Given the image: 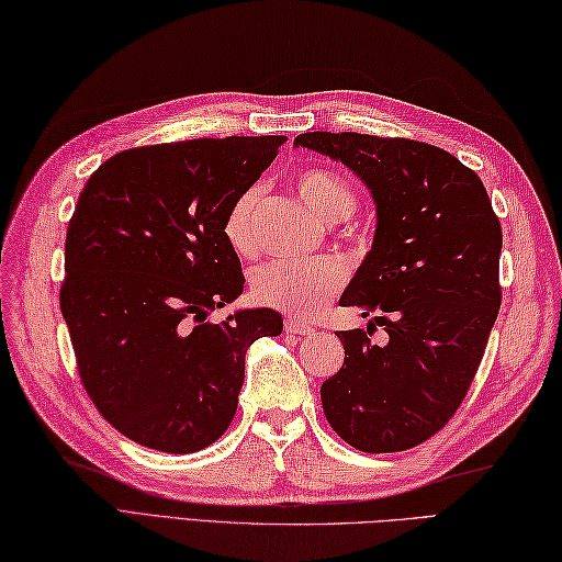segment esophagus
Returning a JSON list of instances; mask_svg holds the SVG:
<instances>
[{"label":"esophagus","mask_w":562,"mask_h":562,"mask_svg":"<svg viewBox=\"0 0 562 562\" xmlns=\"http://www.w3.org/2000/svg\"><path fill=\"white\" fill-rule=\"evenodd\" d=\"M314 328L310 326V324H305V322H297V319H293V317H289L285 319V334H291V336H307V334H312Z\"/></svg>","instance_id":"esophagus-1"}]
</instances>
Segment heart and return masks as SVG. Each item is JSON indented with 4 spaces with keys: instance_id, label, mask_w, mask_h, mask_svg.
<instances>
[{
    "instance_id": "1",
    "label": "heart",
    "mask_w": 562,
    "mask_h": 562,
    "mask_svg": "<svg viewBox=\"0 0 562 562\" xmlns=\"http://www.w3.org/2000/svg\"><path fill=\"white\" fill-rule=\"evenodd\" d=\"M295 188L307 207L324 222L346 218L358 195L338 173L312 167L300 171ZM262 202V186H250L231 202L224 214L222 234L231 250L240 257L257 252V212ZM344 285V269L334 259L317 262H269L252 273V297L259 305L291 314L297 319H312Z\"/></svg>"
}]
</instances>
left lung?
Listing matches in <instances>:
<instances>
[{"label": "left lung", "mask_w": 562, "mask_h": 562, "mask_svg": "<svg viewBox=\"0 0 562 562\" xmlns=\"http://www.w3.org/2000/svg\"><path fill=\"white\" fill-rule=\"evenodd\" d=\"M293 145L346 164L376 204L372 250L338 300L376 317L338 331L346 360L322 384L324 415L362 453L415 448L456 415L484 358L501 307L498 216L482 178L441 147L328 131ZM376 323L384 347L368 338Z\"/></svg>", "instance_id": "left-lung-1"}]
</instances>
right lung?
<instances>
[{
    "instance_id": "obj_1",
    "label": "right lung",
    "mask_w": 562,
    "mask_h": 562,
    "mask_svg": "<svg viewBox=\"0 0 562 562\" xmlns=\"http://www.w3.org/2000/svg\"><path fill=\"white\" fill-rule=\"evenodd\" d=\"M285 135H228L123 149L94 171L66 228L59 305L100 415L161 453L212 446L236 415L245 352L279 336V312L238 310L224 214Z\"/></svg>"
}]
</instances>
